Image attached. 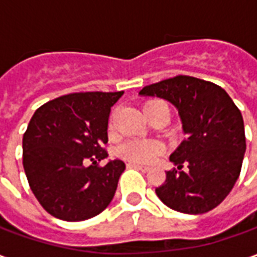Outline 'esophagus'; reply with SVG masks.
I'll return each instance as SVG.
<instances>
[{
	"label": "esophagus",
	"instance_id": "1",
	"mask_svg": "<svg viewBox=\"0 0 257 257\" xmlns=\"http://www.w3.org/2000/svg\"><path fill=\"white\" fill-rule=\"evenodd\" d=\"M126 165H128V168H135V169H139V171H143V172H147V171H149V168L145 167V165H140V164H134V162H128Z\"/></svg>",
	"mask_w": 257,
	"mask_h": 257
}]
</instances>
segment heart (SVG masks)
<instances>
[{"mask_svg":"<svg viewBox=\"0 0 257 257\" xmlns=\"http://www.w3.org/2000/svg\"><path fill=\"white\" fill-rule=\"evenodd\" d=\"M160 107H167L165 103L160 100H151L146 103L145 112L146 115L150 114ZM168 108V107H167ZM162 147L160 143L154 140H126L118 147V156L122 157L123 160L134 164H150L156 160V157L161 153Z\"/></svg>","mask_w":257,"mask_h":257,"instance_id":"obj_1","label":"heart"}]
</instances>
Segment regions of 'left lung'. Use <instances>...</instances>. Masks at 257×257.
I'll return each instance as SVG.
<instances>
[{"instance_id":"1","label":"left lung","mask_w":257,"mask_h":257,"mask_svg":"<svg viewBox=\"0 0 257 257\" xmlns=\"http://www.w3.org/2000/svg\"><path fill=\"white\" fill-rule=\"evenodd\" d=\"M140 95L158 96L178 107L187 135L169 157L173 167L156 194L171 209L206 213L237 182L246 149L241 111L227 92L210 81L176 75L145 86Z\"/></svg>"}]
</instances>
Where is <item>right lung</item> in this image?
Returning <instances> with one entry per match:
<instances>
[{
    "instance_id": "right-lung-1",
    "label": "right lung",
    "mask_w": 257,
    "mask_h": 257,
    "mask_svg": "<svg viewBox=\"0 0 257 257\" xmlns=\"http://www.w3.org/2000/svg\"><path fill=\"white\" fill-rule=\"evenodd\" d=\"M119 92L68 93L38 107L23 135V168L31 191L49 215L81 221L111 202L125 169L108 157V118Z\"/></svg>"
}]
</instances>
